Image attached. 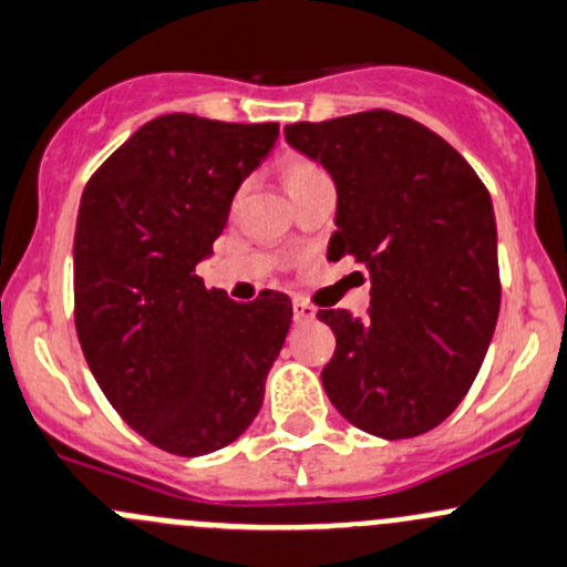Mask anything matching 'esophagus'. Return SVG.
I'll list each match as a JSON object with an SVG mask.
<instances>
[{"mask_svg": "<svg viewBox=\"0 0 567 567\" xmlns=\"http://www.w3.org/2000/svg\"><path fill=\"white\" fill-rule=\"evenodd\" d=\"M293 318L299 320V323L315 320V307H312V303L303 301V299H293Z\"/></svg>", "mask_w": 567, "mask_h": 567, "instance_id": "1", "label": "esophagus"}]
</instances>
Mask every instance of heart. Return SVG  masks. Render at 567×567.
<instances>
[{
  "instance_id": "heart-1",
  "label": "heart",
  "mask_w": 567,
  "mask_h": 567,
  "mask_svg": "<svg viewBox=\"0 0 567 567\" xmlns=\"http://www.w3.org/2000/svg\"><path fill=\"white\" fill-rule=\"evenodd\" d=\"M318 176H326V171L307 157H290L282 163V182H285V189H288V195L293 193V189H299L301 184L312 182V178Z\"/></svg>"
}]
</instances>
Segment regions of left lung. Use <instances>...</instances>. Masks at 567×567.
<instances>
[{
  "mask_svg": "<svg viewBox=\"0 0 567 567\" xmlns=\"http://www.w3.org/2000/svg\"><path fill=\"white\" fill-rule=\"evenodd\" d=\"M285 138L337 184L329 258L350 255L372 277L363 318L318 312L337 337L323 389L363 432L424 434L470 391L497 326L488 189L449 141L402 113L296 122Z\"/></svg>",
  "mask_w": 567,
  "mask_h": 567,
  "instance_id": "obj_1",
  "label": "left lung"
}]
</instances>
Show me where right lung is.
Returning <instances> with one entry per match:
<instances>
[{"label": "right lung", "instance_id": "add662e5", "mask_svg": "<svg viewBox=\"0 0 567 567\" xmlns=\"http://www.w3.org/2000/svg\"><path fill=\"white\" fill-rule=\"evenodd\" d=\"M277 135V122L165 113L83 187L73 244L81 350L113 410L168 454L234 443L288 337V296L236 303L195 274Z\"/></svg>", "mask_w": 567, "mask_h": 567}]
</instances>
